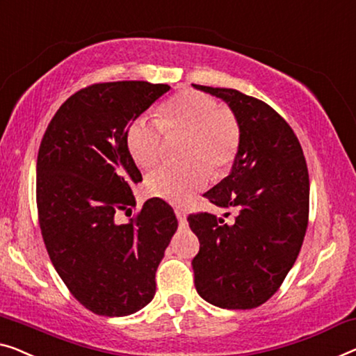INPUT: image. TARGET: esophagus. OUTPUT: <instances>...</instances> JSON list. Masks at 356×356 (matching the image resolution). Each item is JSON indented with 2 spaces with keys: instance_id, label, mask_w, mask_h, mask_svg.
<instances>
[{
  "instance_id": "34e87169",
  "label": "esophagus",
  "mask_w": 356,
  "mask_h": 356,
  "mask_svg": "<svg viewBox=\"0 0 356 356\" xmlns=\"http://www.w3.org/2000/svg\"><path fill=\"white\" fill-rule=\"evenodd\" d=\"M176 216H177V220H179L180 229H185V227L188 225L187 214H185V211H184V209H176Z\"/></svg>"
}]
</instances>
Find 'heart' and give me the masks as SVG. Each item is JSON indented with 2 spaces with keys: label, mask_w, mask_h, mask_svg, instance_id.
<instances>
[{
  "label": "heart",
  "mask_w": 356,
  "mask_h": 356,
  "mask_svg": "<svg viewBox=\"0 0 356 356\" xmlns=\"http://www.w3.org/2000/svg\"><path fill=\"white\" fill-rule=\"evenodd\" d=\"M163 131H185L182 163H164L147 177L153 196L182 203L203 188L211 177L224 172L235 160L240 147L236 116L208 94L182 91L161 105L158 120L139 116L126 131V147L140 168H152L163 155Z\"/></svg>",
  "instance_id": "1"
}]
</instances>
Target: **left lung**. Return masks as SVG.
<instances>
[{
	"mask_svg": "<svg viewBox=\"0 0 356 356\" xmlns=\"http://www.w3.org/2000/svg\"><path fill=\"white\" fill-rule=\"evenodd\" d=\"M193 88L224 100L240 124L230 174L204 193L216 206L235 209V220L188 216L200 240L195 288L220 309H256L277 293L304 243L310 198L304 152L291 126L262 100L236 89Z\"/></svg>",
	"mask_w": 356,
	"mask_h": 356,
	"instance_id": "8db88e82",
	"label": "left lung"
}]
</instances>
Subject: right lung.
<instances>
[{
	"instance_id": "1",
	"label": "right lung",
	"mask_w": 356,
	"mask_h": 356,
	"mask_svg": "<svg viewBox=\"0 0 356 356\" xmlns=\"http://www.w3.org/2000/svg\"><path fill=\"white\" fill-rule=\"evenodd\" d=\"M168 84L97 83L68 97L42 136L36 206L51 262L75 299L102 316L136 314L153 299L155 273L177 230L171 206L147 200L139 214L132 187L142 174L126 131L168 92Z\"/></svg>"
}]
</instances>
